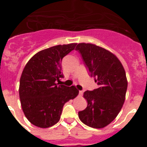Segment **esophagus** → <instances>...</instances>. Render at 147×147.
Masks as SVG:
<instances>
[{
    "label": "esophagus",
    "mask_w": 147,
    "mask_h": 147,
    "mask_svg": "<svg viewBox=\"0 0 147 147\" xmlns=\"http://www.w3.org/2000/svg\"><path fill=\"white\" fill-rule=\"evenodd\" d=\"M79 94H80V96H82V95L83 94L82 90H80V92H79Z\"/></svg>",
    "instance_id": "34e87169"
}]
</instances>
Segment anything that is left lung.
Segmentation results:
<instances>
[{
    "instance_id": "1",
    "label": "left lung",
    "mask_w": 147,
    "mask_h": 147,
    "mask_svg": "<svg viewBox=\"0 0 147 147\" xmlns=\"http://www.w3.org/2000/svg\"><path fill=\"white\" fill-rule=\"evenodd\" d=\"M76 50L98 85L96 89L84 93L88 106L79 112V118L88 127L103 128L116 118L124 105L127 89L125 71L117 57L104 48L81 42Z\"/></svg>"
}]
</instances>
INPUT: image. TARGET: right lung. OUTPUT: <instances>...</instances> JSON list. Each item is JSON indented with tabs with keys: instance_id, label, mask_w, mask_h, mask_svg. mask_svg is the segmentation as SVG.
<instances>
[{
	"instance_id": "1",
	"label": "right lung",
	"mask_w": 147,
	"mask_h": 147,
	"mask_svg": "<svg viewBox=\"0 0 147 147\" xmlns=\"http://www.w3.org/2000/svg\"><path fill=\"white\" fill-rule=\"evenodd\" d=\"M76 45H58L40 51L28 60L22 72L20 104L26 117L36 127L48 128L57 124L65 104L79 94L74 85H59V79L63 77L62 58Z\"/></svg>"
}]
</instances>
